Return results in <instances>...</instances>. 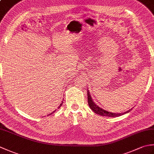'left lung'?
Here are the masks:
<instances>
[{
    "label": "left lung",
    "mask_w": 154,
    "mask_h": 154,
    "mask_svg": "<svg viewBox=\"0 0 154 154\" xmlns=\"http://www.w3.org/2000/svg\"><path fill=\"white\" fill-rule=\"evenodd\" d=\"M87 97H88L87 98V99H88V104H89L91 109L92 110L94 113L99 114V115H100V116H108V117H117V116H119L120 115H122V114H125V113L128 112L132 110V109H130L129 110L126 111V112H122V113L109 112V111L103 109V108L97 105V104H96L95 103H94V101L92 100V98H91V96L89 90H87Z\"/></svg>",
    "instance_id": "8db88e82"
}]
</instances>
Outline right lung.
<instances>
[{
	"instance_id": "right-lung-1",
	"label": "right lung",
	"mask_w": 154,
	"mask_h": 154,
	"mask_svg": "<svg viewBox=\"0 0 154 154\" xmlns=\"http://www.w3.org/2000/svg\"><path fill=\"white\" fill-rule=\"evenodd\" d=\"M63 101H62V102H61V104H60V106H58V109H60V107L61 106V105H62V104H63ZM55 111H54V112H51V113H50V114H48V116H50V115H51V114H53V113H54V112H55Z\"/></svg>"
}]
</instances>
